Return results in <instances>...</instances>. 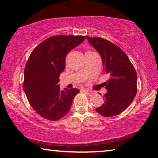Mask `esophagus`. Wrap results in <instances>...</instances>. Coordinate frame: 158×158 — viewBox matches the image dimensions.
<instances>
[{
	"label": "esophagus",
	"instance_id": "obj_1",
	"mask_svg": "<svg viewBox=\"0 0 158 158\" xmlns=\"http://www.w3.org/2000/svg\"><path fill=\"white\" fill-rule=\"evenodd\" d=\"M83 91L86 94L87 96H92L93 94H94V93H93V91H89V90H86V89H83Z\"/></svg>",
	"mask_w": 158,
	"mask_h": 158
}]
</instances>
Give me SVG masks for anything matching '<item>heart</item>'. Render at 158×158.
<instances>
[{"label": "heart", "instance_id": "heart-1", "mask_svg": "<svg viewBox=\"0 0 158 158\" xmlns=\"http://www.w3.org/2000/svg\"><path fill=\"white\" fill-rule=\"evenodd\" d=\"M92 52V51H87L86 52V53H88V52Z\"/></svg>", "mask_w": 158, "mask_h": 158}]
</instances>
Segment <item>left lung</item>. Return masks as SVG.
Masks as SVG:
<instances>
[{
    "label": "left lung",
    "mask_w": 158,
    "mask_h": 158,
    "mask_svg": "<svg viewBox=\"0 0 158 158\" xmlns=\"http://www.w3.org/2000/svg\"><path fill=\"white\" fill-rule=\"evenodd\" d=\"M86 38L101 55L104 73L109 75L108 81L105 83L107 92L102 96L104 103L96 110L106 117L116 116L124 111L136 96V72L119 47L100 37Z\"/></svg>",
    "instance_id": "obj_1"
}]
</instances>
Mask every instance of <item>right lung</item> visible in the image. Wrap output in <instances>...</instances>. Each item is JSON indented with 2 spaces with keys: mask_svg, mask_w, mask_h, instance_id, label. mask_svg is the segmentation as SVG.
Returning a JSON list of instances; mask_svg holds the SVG:
<instances>
[{
  "mask_svg": "<svg viewBox=\"0 0 158 158\" xmlns=\"http://www.w3.org/2000/svg\"><path fill=\"white\" fill-rule=\"evenodd\" d=\"M85 36L57 35L41 42L31 52L24 72L23 89L29 104L40 116L57 121L67 114L77 89L60 90L59 77L68 52L83 42Z\"/></svg>",
  "mask_w": 158,
  "mask_h": 158,
  "instance_id": "add662e5",
  "label": "right lung"
}]
</instances>
